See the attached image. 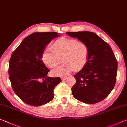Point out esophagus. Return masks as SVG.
Returning <instances> with one entry per match:
<instances>
[{
	"label": "esophagus",
	"instance_id": "1",
	"mask_svg": "<svg viewBox=\"0 0 127 127\" xmlns=\"http://www.w3.org/2000/svg\"><path fill=\"white\" fill-rule=\"evenodd\" d=\"M67 79V76H63V77H61L62 80H66Z\"/></svg>",
	"mask_w": 127,
	"mask_h": 127
}]
</instances>
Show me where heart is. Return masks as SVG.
Wrapping results in <instances>:
<instances>
[{
	"mask_svg": "<svg viewBox=\"0 0 127 127\" xmlns=\"http://www.w3.org/2000/svg\"><path fill=\"white\" fill-rule=\"evenodd\" d=\"M51 48L52 51H43L41 59L48 67L54 68L60 64L62 57L64 63L52 71L56 76H64L74 70H81L88 61L89 48L85 42L62 37L56 40Z\"/></svg>",
	"mask_w": 127,
	"mask_h": 127,
	"instance_id": "1",
	"label": "heart"
}]
</instances>
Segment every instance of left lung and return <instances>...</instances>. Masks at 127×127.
Returning <instances> with one entry per match:
<instances>
[{
    "label": "left lung",
    "instance_id": "8db88e82",
    "mask_svg": "<svg viewBox=\"0 0 127 127\" xmlns=\"http://www.w3.org/2000/svg\"><path fill=\"white\" fill-rule=\"evenodd\" d=\"M66 33L85 42L89 48L85 66L74 75L76 81L71 88L73 96L86 104H95L103 100L113 89L117 79L118 62L112 48L93 32Z\"/></svg>",
    "mask_w": 127,
    "mask_h": 127
}]
</instances>
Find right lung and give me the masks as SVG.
Returning <instances> with one entry per match:
<instances>
[{
	"instance_id": "obj_1",
	"label": "right lung",
	"mask_w": 127,
	"mask_h": 127,
	"mask_svg": "<svg viewBox=\"0 0 127 127\" xmlns=\"http://www.w3.org/2000/svg\"><path fill=\"white\" fill-rule=\"evenodd\" d=\"M59 36L56 32L34 33L26 37L11 56L9 76L13 90L24 103L39 106L54 97L53 91L61 80L47 76L50 71L41 55L51 40Z\"/></svg>"
}]
</instances>
